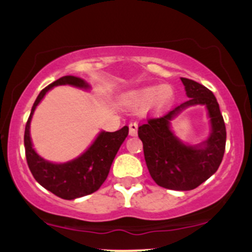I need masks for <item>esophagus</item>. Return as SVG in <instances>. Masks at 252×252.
I'll return each mask as SVG.
<instances>
[{"mask_svg":"<svg viewBox=\"0 0 252 252\" xmlns=\"http://www.w3.org/2000/svg\"><path fill=\"white\" fill-rule=\"evenodd\" d=\"M129 134L131 136H135L138 134V123L136 122H133V123L129 124Z\"/></svg>","mask_w":252,"mask_h":252,"instance_id":"obj_1","label":"esophagus"}]
</instances>
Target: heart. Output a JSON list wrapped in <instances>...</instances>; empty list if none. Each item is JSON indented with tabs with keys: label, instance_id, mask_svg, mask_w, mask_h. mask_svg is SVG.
Instances as JSON below:
<instances>
[{
	"label": "heart",
	"instance_id": "1",
	"mask_svg": "<svg viewBox=\"0 0 252 252\" xmlns=\"http://www.w3.org/2000/svg\"><path fill=\"white\" fill-rule=\"evenodd\" d=\"M126 100L133 107L150 106L154 111L159 112L173 102L174 91L169 85H147L129 91Z\"/></svg>",
	"mask_w": 252,
	"mask_h": 252
}]
</instances>
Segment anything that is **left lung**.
<instances>
[{"label":"left lung","mask_w":252,"mask_h":252,"mask_svg":"<svg viewBox=\"0 0 252 252\" xmlns=\"http://www.w3.org/2000/svg\"><path fill=\"white\" fill-rule=\"evenodd\" d=\"M187 102L161 118L141 124L138 135L144 145V155L150 175L157 185L166 189L187 191L199 187L217 172L225 149V126L215 95L201 84L180 78ZM205 105L210 122L206 140L199 144L182 142L171 129V121L183 110Z\"/></svg>","instance_id":"1"}]
</instances>
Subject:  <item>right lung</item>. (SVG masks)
<instances>
[{
	"label": "right lung",
	"mask_w": 252,
	"mask_h": 252,
	"mask_svg": "<svg viewBox=\"0 0 252 252\" xmlns=\"http://www.w3.org/2000/svg\"><path fill=\"white\" fill-rule=\"evenodd\" d=\"M60 85H70L81 90L91 89L90 84L84 79L74 77V75H65L53 81L39 94L32 105L29 119L25 126V156H27L30 172L41 187H44L52 194L57 195L61 199L74 200L93 194L96 190L100 189L110 173L112 162L119 147L128 136L129 128L126 126L113 133L101 130L93 144L83 154L70 161L56 163V162L45 159L35 151L32 146V136H30V123H32L35 110L45 97V95L51 89Z\"/></svg>",
	"instance_id": "obj_1"
}]
</instances>
